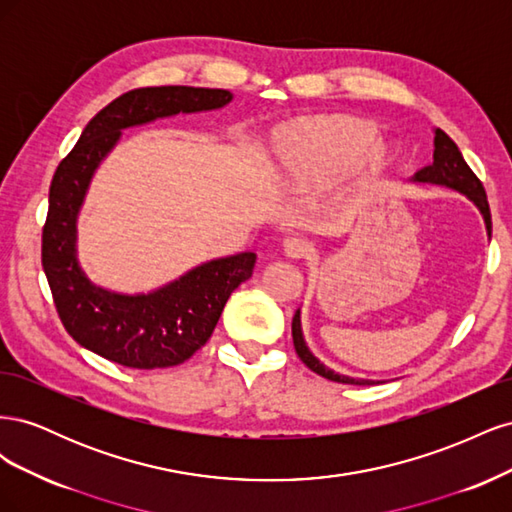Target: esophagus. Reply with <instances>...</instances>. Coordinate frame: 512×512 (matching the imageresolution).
Wrapping results in <instances>:
<instances>
[{"label": "esophagus", "mask_w": 512, "mask_h": 512, "mask_svg": "<svg viewBox=\"0 0 512 512\" xmlns=\"http://www.w3.org/2000/svg\"><path fill=\"white\" fill-rule=\"evenodd\" d=\"M309 250H312V245H309L307 239L303 237H288L284 239V252L288 258H305L309 254Z\"/></svg>", "instance_id": "esophagus-1"}]
</instances>
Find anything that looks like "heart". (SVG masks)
<instances>
[{
  "label": "heart",
  "mask_w": 512,
  "mask_h": 512,
  "mask_svg": "<svg viewBox=\"0 0 512 512\" xmlns=\"http://www.w3.org/2000/svg\"><path fill=\"white\" fill-rule=\"evenodd\" d=\"M376 126L356 115H312L275 132V156L294 179H314L350 166L365 151L374 170L386 168L389 147L371 143Z\"/></svg>",
  "instance_id": "1"
}]
</instances>
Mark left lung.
Here are the masks:
<instances>
[{
    "mask_svg": "<svg viewBox=\"0 0 512 512\" xmlns=\"http://www.w3.org/2000/svg\"><path fill=\"white\" fill-rule=\"evenodd\" d=\"M436 149H433V164L425 166L418 170L414 175L416 181H429V183H440V185H448L461 194H466L470 200L478 205V209L483 211L485 215V224L491 235V211H489V203H487V194L483 188V181H480L474 170L463 160L459 147L451 141V136L446 132H442L440 128L436 130V141H433ZM292 342H294V350H297L299 359L316 371L318 376L333 380V382H342V384H356V386H367L371 384L369 380H356V378H348V376H339L335 371H331L329 367H324L316 356L307 350L305 342H303V333H301V318L299 312L294 314L292 318Z\"/></svg>",
    "mask_w": 512,
    "mask_h": 512,
    "instance_id": "1",
    "label": "left lung"
}]
</instances>
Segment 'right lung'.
Returning a JSON list of instances; mask_svg holds the SVG:
<instances>
[{
    "label": "right lung",
    "instance_id": "add662e5",
    "mask_svg": "<svg viewBox=\"0 0 512 512\" xmlns=\"http://www.w3.org/2000/svg\"><path fill=\"white\" fill-rule=\"evenodd\" d=\"M230 98L226 89L205 87L132 89L104 106L59 162L42 226V269L57 316L76 344L130 369L179 365L207 344L230 292L252 277L256 254L245 252L205 262L151 294L126 297L91 284L74 256L76 213L121 130L158 117L211 111Z\"/></svg>",
    "mask_w": 512,
    "mask_h": 512
}]
</instances>
